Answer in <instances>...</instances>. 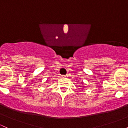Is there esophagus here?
Instances as JSON below:
<instances>
[{"label": "esophagus", "instance_id": "1", "mask_svg": "<svg viewBox=\"0 0 128 128\" xmlns=\"http://www.w3.org/2000/svg\"><path fill=\"white\" fill-rule=\"evenodd\" d=\"M61 76L63 78H67V76H66V75H62Z\"/></svg>", "mask_w": 128, "mask_h": 128}]
</instances>
